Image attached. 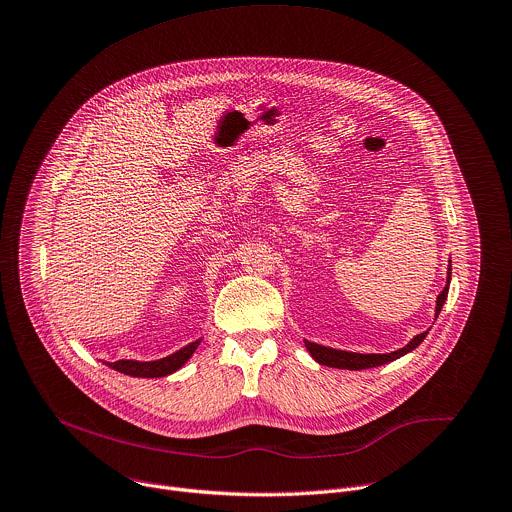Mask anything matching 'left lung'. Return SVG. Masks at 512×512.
I'll list each match as a JSON object with an SVG mask.
<instances>
[{"label": "left lung", "instance_id": "8db88e82", "mask_svg": "<svg viewBox=\"0 0 512 512\" xmlns=\"http://www.w3.org/2000/svg\"><path fill=\"white\" fill-rule=\"evenodd\" d=\"M450 267H452V265H448V283H446V287L440 291V295H438V299H436V317H438V313H440V309H442V305H444V301H446V295H448L450 273H452ZM426 333H428V331L416 335L406 348H402V350H398V352H392V354H352V352H339V350H331V348H325V346H317V344H313V342H305V346H307L309 354L315 358V362H319L321 366L342 368V370H368V368H376V366L394 362V360H398L400 356L412 352L414 348H418V346L424 342Z\"/></svg>", "mask_w": 512, "mask_h": 512}]
</instances>
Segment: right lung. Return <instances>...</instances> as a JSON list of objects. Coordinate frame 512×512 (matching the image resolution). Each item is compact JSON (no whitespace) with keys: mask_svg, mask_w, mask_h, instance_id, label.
Here are the masks:
<instances>
[{"mask_svg":"<svg viewBox=\"0 0 512 512\" xmlns=\"http://www.w3.org/2000/svg\"><path fill=\"white\" fill-rule=\"evenodd\" d=\"M201 342H193L189 344L187 348L179 350L177 354L168 356V358H162V360H156V362H134V360H118V362H112L108 364L112 370L120 372V374H126V376H134V378H162V376H168L177 372L191 356L193 352L197 350Z\"/></svg>","mask_w":512,"mask_h":512,"instance_id":"1","label":"right lung"}]
</instances>
